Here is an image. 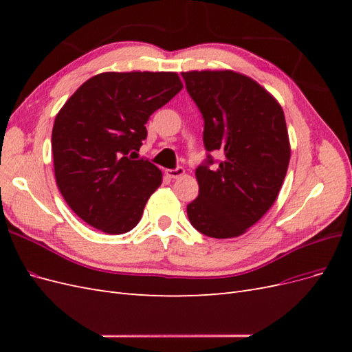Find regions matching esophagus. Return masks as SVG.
Wrapping results in <instances>:
<instances>
[{"instance_id":"esophagus-1","label":"esophagus","mask_w":352,"mask_h":352,"mask_svg":"<svg viewBox=\"0 0 352 352\" xmlns=\"http://www.w3.org/2000/svg\"><path fill=\"white\" fill-rule=\"evenodd\" d=\"M167 175H168V177L177 179V177H180V176H184V175H185V168H184V167L170 168V170H167Z\"/></svg>"}]
</instances>
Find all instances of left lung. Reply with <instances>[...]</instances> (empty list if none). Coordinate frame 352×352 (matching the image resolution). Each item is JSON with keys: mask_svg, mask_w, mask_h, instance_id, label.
Instances as JSON below:
<instances>
[{"mask_svg": "<svg viewBox=\"0 0 352 352\" xmlns=\"http://www.w3.org/2000/svg\"><path fill=\"white\" fill-rule=\"evenodd\" d=\"M186 91L204 119L208 154L197 167V199L186 211L202 235L235 238L255 225L279 195L291 158L285 114L272 95L232 70L184 72Z\"/></svg>", "mask_w": 352, "mask_h": 352, "instance_id": "left-lung-1", "label": "left lung"}]
</instances>
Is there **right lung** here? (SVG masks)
<instances>
[{"instance_id": "right-lung-1", "label": "right lung", "mask_w": 352, "mask_h": 352, "mask_svg": "<svg viewBox=\"0 0 352 352\" xmlns=\"http://www.w3.org/2000/svg\"><path fill=\"white\" fill-rule=\"evenodd\" d=\"M182 88L173 72H107L63 105L51 136L56 182L89 226L122 235L140 223L163 175L132 154L146 138L150 116Z\"/></svg>"}]
</instances>
